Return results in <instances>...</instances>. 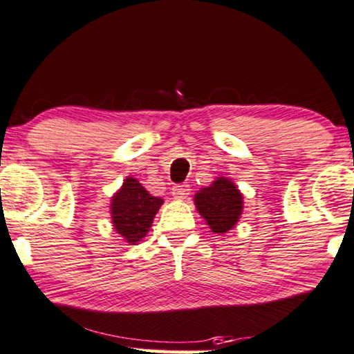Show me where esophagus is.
<instances>
[{
  "instance_id": "obj_1",
  "label": "esophagus",
  "mask_w": 354,
  "mask_h": 354,
  "mask_svg": "<svg viewBox=\"0 0 354 354\" xmlns=\"http://www.w3.org/2000/svg\"><path fill=\"white\" fill-rule=\"evenodd\" d=\"M171 194H172L174 198H180V200L187 198V196L190 195V185H185V183H183V185L172 187Z\"/></svg>"
}]
</instances>
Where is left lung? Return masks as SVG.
Returning a JSON list of instances; mask_svg holds the SVG:
<instances>
[{"label": "left lung", "mask_w": 354, "mask_h": 354, "mask_svg": "<svg viewBox=\"0 0 354 354\" xmlns=\"http://www.w3.org/2000/svg\"><path fill=\"white\" fill-rule=\"evenodd\" d=\"M195 206L211 232L223 236L237 226L244 211V195L227 177H216L209 187L196 192Z\"/></svg>", "instance_id": "8db88e82"}]
</instances>
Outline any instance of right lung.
Masks as SVG:
<instances>
[{
  "mask_svg": "<svg viewBox=\"0 0 354 354\" xmlns=\"http://www.w3.org/2000/svg\"><path fill=\"white\" fill-rule=\"evenodd\" d=\"M164 200L153 196L135 177H127L110 200L113 229L130 245H136L149 232Z\"/></svg>",
  "mask_w": 354,
  "mask_h": 354,
  "instance_id": "obj_1",
  "label": "right lung"
}]
</instances>
